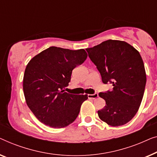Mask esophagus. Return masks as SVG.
<instances>
[{
	"label": "esophagus",
	"instance_id": "obj_1",
	"mask_svg": "<svg viewBox=\"0 0 157 157\" xmlns=\"http://www.w3.org/2000/svg\"><path fill=\"white\" fill-rule=\"evenodd\" d=\"M88 98L89 99H92V100H94V99L98 98V93H94L93 94H88L87 95Z\"/></svg>",
	"mask_w": 157,
	"mask_h": 157
}]
</instances>
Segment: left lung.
Wrapping results in <instances>:
<instances>
[{
	"instance_id": "obj_1",
	"label": "left lung",
	"mask_w": 157,
	"mask_h": 157,
	"mask_svg": "<svg viewBox=\"0 0 157 157\" xmlns=\"http://www.w3.org/2000/svg\"><path fill=\"white\" fill-rule=\"evenodd\" d=\"M86 50L103 83L110 82L113 85L112 91L99 93L106 101L98 112L99 117L112 127L125 124L138 112L144 95L147 76L140 52L129 43L116 40Z\"/></svg>"
}]
</instances>
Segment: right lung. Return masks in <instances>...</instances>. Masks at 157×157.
Returning a JSON list of instances; mask_svg holds the SVG:
<instances>
[{
	"mask_svg": "<svg viewBox=\"0 0 157 157\" xmlns=\"http://www.w3.org/2000/svg\"><path fill=\"white\" fill-rule=\"evenodd\" d=\"M84 49L50 47L30 59L23 77V92L30 109L40 122L52 128L67 127L75 120L87 94L64 92L72 70L84 63Z\"/></svg>",
	"mask_w": 157,
	"mask_h": 157,
	"instance_id": "1",
	"label": "right lung"
}]
</instances>
